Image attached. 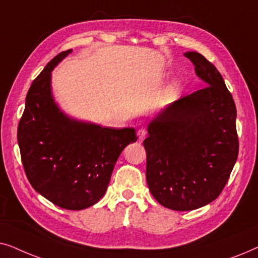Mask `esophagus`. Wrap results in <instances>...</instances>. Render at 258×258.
<instances>
[{
	"mask_svg": "<svg viewBox=\"0 0 258 258\" xmlns=\"http://www.w3.org/2000/svg\"><path fill=\"white\" fill-rule=\"evenodd\" d=\"M137 136H139V139H140L141 141L146 139V136H147V130H146V128H140L139 132H137Z\"/></svg>",
	"mask_w": 258,
	"mask_h": 258,
	"instance_id": "esophagus-1",
	"label": "esophagus"
}]
</instances>
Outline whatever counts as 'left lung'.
I'll list each match as a JSON object with an SVG mask.
<instances>
[{
    "label": "left lung",
    "mask_w": 258,
    "mask_h": 258,
    "mask_svg": "<svg viewBox=\"0 0 258 258\" xmlns=\"http://www.w3.org/2000/svg\"><path fill=\"white\" fill-rule=\"evenodd\" d=\"M208 86L172 102L148 124L147 183L155 200L177 211L216 200L238 156L236 105L213 63L184 54Z\"/></svg>",
    "instance_id": "obj_1"
}]
</instances>
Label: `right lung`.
Masks as SVG:
<instances>
[{"mask_svg": "<svg viewBox=\"0 0 258 258\" xmlns=\"http://www.w3.org/2000/svg\"><path fill=\"white\" fill-rule=\"evenodd\" d=\"M72 51L55 56L31 84L17 142L31 186L63 209L82 210L103 197L116 161L137 136L133 128H103L59 109L51 93V72Z\"/></svg>", "mask_w": 258, "mask_h": 258, "instance_id": "right-lung-1", "label": "right lung"}]
</instances>
